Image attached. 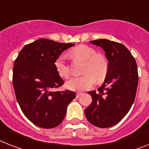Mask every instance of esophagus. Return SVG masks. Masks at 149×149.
<instances>
[{"label": "esophagus", "mask_w": 149, "mask_h": 149, "mask_svg": "<svg viewBox=\"0 0 149 149\" xmlns=\"http://www.w3.org/2000/svg\"><path fill=\"white\" fill-rule=\"evenodd\" d=\"M82 94H83V93H80V92H77V94H76V97H77V98H78V97H81Z\"/></svg>", "instance_id": "obj_1"}]
</instances>
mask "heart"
Here are the masks:
<instances>
[{"label": "heart", "instance_id": "b5f03b06", "mask_svg": "<svg viewBox=\"0 0 149 149\" xmlns=\"http://www.w3.org/2000/svg\"><path fill=\"white\" fill-rule=\"evenodd\" d=\"M71 56L84 61L83 75L73 77L66 83L67 88L73 91H84L89 89L95 83V77L98 80L104 78L107 72V61L103 56L96 55L94 49L85 45H79L69 52ZM55 70L61 77L68 78L70 75L69 68L66 63V56L60 55L54 63Z\"/></svg>", "mask_w": 149, "mask_h": 149}]
</instances>
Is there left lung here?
<instances>
[{
    "label": "left lung",
    "instance_id": "1",
    "mask_svg": "<svg viewBox=\"0 0 149 149\" xmlns=\"http://www.w3.org/2000/svg\"><path fill=\"white\" fill-rule=\"evenodd\" d=\"M91 42L104 50L109 62L103 85L97 91L88 92L92 102L84 110V113L92 125L110 127L126 116L133 104L139 81L137 64L123 44L105 39Z\"/></svg>",
    "mask_w": 149,
    "mask_h": 149
}]
</instances>
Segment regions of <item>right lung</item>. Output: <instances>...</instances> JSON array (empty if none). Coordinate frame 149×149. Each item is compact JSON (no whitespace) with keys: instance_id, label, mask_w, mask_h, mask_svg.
I'll list each match as a JSON object with an SVG mask.
<instances>
[{"instance_id":"1","label":"right lung","mask_w":149,"mask_h":149,"mask_svg":"<svg viewBox=\"0 0 149 149\" xmlns=\"http://www.w3.org/2000/svg\"><path fill=\"white\" fill-rule=\"evenodd\" d=\"M74 44L39 39L19 52L13 68V84L23 114L39 127L51 129L61 123L68 105L76 97L68 90L54 91L63 85L55 70V61Z\"/></svg>"}]
</instances>
